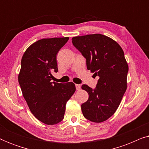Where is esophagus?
Instances as JSON below:
<instances>
[{
	"label": "esophagus",
	"instance_id": "34e87169",
	"mask_svg": "<svg viewBox=\"0 0 149 149\" xmlns=\"http://www.w3.org/2000/svg\"><path fill=\"white\" fill-rule=\"evenodd\" d=\"M75 86H76V89L77 90H79V89H81V85H79V84H76L75 85Z\"/></svg>",
	"mask_w": 149,
	"mask_h": 149
}]
</instances>
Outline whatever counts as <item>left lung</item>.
I'll list each match as a JSON object with an SVG mask.
<instances>
[{"mask_svg":"<svg viewBox=\"0 0 149 149\" xmlns=\"http://www.w3.org/2000/svg\"><path fill=\"white\" fill-rule=\"evenodd\" d=\"M72 42L86 59L87 68L100 77L94 89L81 87L89 94L81 104L83 115L101 123L115 113L127 89L128 65L124 52L117 42L100 34L75 36Z\"/></svg>","mask_w":149,"mask_h":149,"instance_id":"1","label":"left lung"}]
</instances>
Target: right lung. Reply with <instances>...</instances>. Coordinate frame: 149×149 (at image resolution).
Wrapping results in <instances>:
<instances>
[{"instance_id": "add662e5", "label": "right lung", "mask_w": 149, "mask_h": 149, "mask_svg": "<svg viewBox=\"0 0 149 149\" xmlns=\"http://www.w3.org/2000/svg\"><path fill=\"white\" fill-rule=\"evenodd\" d=\"M68 37L43 38L31 45L23 55L18 81L28 107L36 119L55 125L64 117L67 101L75 92L73 83L51 82L58 71L56 56Z\"/></svg>"}]
</instances>
